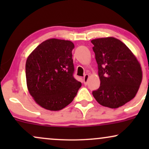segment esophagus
<instances>
[{"instance_id": "obj_1", "label": "esophagus", "mask_w": 149, "mask_h": 149, "mask_svg": "<svg viewBox=\"0 0 149 149\" xmlns=\"http://www.w3.org/2000/svg\"><path fill=\"white\" fill-rule=\"evenodd\" d=\"M89 74H85L84 77H83V82H84V84L85 85H87V83H88V80L89 79Z\"/></svg>"}]
</instances>
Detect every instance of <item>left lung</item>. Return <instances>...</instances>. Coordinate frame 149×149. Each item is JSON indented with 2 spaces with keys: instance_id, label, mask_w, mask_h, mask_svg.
Returning <instances> with one entry per match:
<instances>
[{
  "instance_id": "left-lung-1",
  "label": "left lung",
  "mask_w": 149,
  "mask_h": 149,
  "mask_svg": "<svg viewBox=\"0 0 149 149\" xmlns=\"http://www.w3.org/2000/svg\"><path fill=\"white\" fill-rule=\"evenodd\" d=\"M100 87L92 92L104 107L117 109L136 96L142 80L141 64L125 44L113 37L91 40Z\"/></svg>"
}]
</instances>
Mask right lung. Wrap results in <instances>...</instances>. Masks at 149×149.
Segmentation results:
<instances>
[{"mask_svg": "<svg viewBox=\"0 0 149 149\" xmlns=\"http://www.w3.org/2000/svg\"><path fill=\"white\" fill-rule=\"evenodd\" d=\"M73 48L70 40L51 38L38 45L27 58V88L34 101L47 110L64 109L81 87L73 76Z\"/></svg>", "mask_w": 149, "mask_h": 149, "instance_id": "add662e5", "label": "right lung"}]
</instances>
